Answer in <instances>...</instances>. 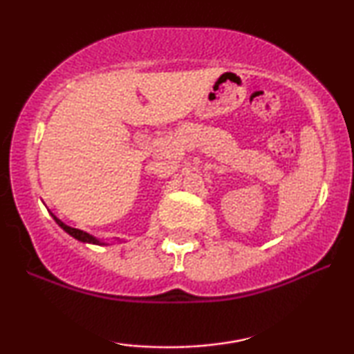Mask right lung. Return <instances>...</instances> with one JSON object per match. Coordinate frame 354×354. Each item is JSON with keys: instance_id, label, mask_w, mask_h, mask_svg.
Returning a JSON list of instances; mask_svg holds the SVG:
<instances>
[{"instance_id": "add662e5", "label": "right lung", "mask_w": 354, "mask_h": 354, "mask_svg": "<svg viewBox=\"0 0 354 354\" xmlns=\"http://www.w3.org/2000/svg\"><path fill=\"white\" fill-rule=\"evenodd\" d=\"M50 214H51L53 219L56 221V224L59 225L62 230L67 232V234H69L71 236H74L75 240L82 241V243H91V245H109V243H106V241H103V240L96 239V236H93V235L86 234V232H84V230H79V229H74V227H69V225H66L64 222H62L61 219H57V217H56L55 214H53V212H50Z\"/></svg>"}]
</instances>
